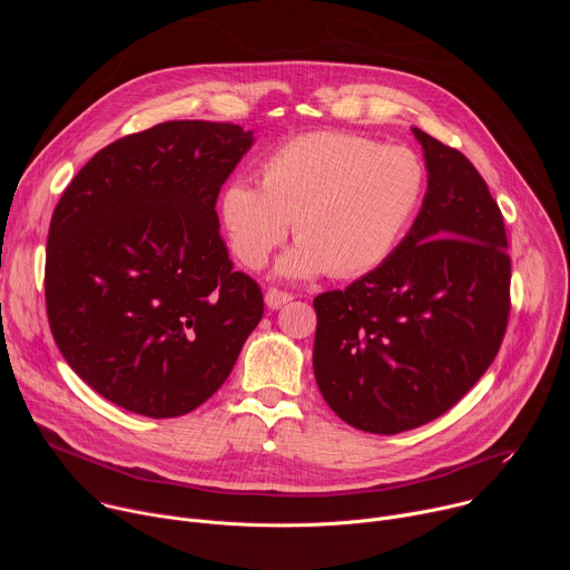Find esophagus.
<instances>
[{
  "instance_id": "1",
  "label": "esophagus",
  "mask_w": 570,
  "mask_h": 570,
  "mask_svg": "<svg viewBox=\"0 0 570 570\" xmlns=\"http://www.w3.org/2000/svg\"><path fill=\"white\" fill-rule=\"evenodd\" d=\"M291 299H293L291 293H284V291H277V288H268L266 295H264V302H266V306H268L271 311L282 308V306H284L286 302H291Z\"/></svg>"
}]
</instances>
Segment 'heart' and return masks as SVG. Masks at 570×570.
<instances>
[{"label":"heart","mask_w":570,"mask_h":570,"mask_svg":"<svg viewBox=\"0 0 570 570\" xmlns=\"http://www.w3.org/2000/svg\"><path fill=\"white\" fill-rule=\"evenodd\" d=\"M422 189L424 169L409 148L317 130L273 150L259 167V187L232 180L218 214L243 266H264L293 220L297 246L279 259L277 275L311 279L330 271L347 279L390 257Z\"/></svg>","instance_id":"obj_1"}]
</instances>
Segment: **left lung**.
<instances>
[{
	"label": "left lung",
	"mask_w": 570,
	"mask_h": 570,
	"mask_svg": "<svg viewBox=\"0 0 570 570\" xmlns=\"http://www.w3.org/2000/svg\"><path fill=\"white\" fill-rule=\"evenodd\" d=\"M413 135L426 161L413 227L372 273L313 299L317 387L343 422L379 435L453 409L497 358L510 315L497 200L460 150Z\"/></svg>",
	"instance_id": "obj_1"
}]
</instances>
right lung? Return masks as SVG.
Returning <instances> with one entry per match:
<instances>
[{
    "instance_id": "add662e5",
    "label": "right lung",
    "mask_w": 570,
    "mask_h": 570,
    "mask_svg": "<svg viewBox=\"0 0 570 570\" xmlns=\"http://www.w3.org/2000/svg\"><path fill=\"white\" fill-rule=\"evenodd\" d=\"M253 144L236 124H157L99 150L53 209V341L80 379L130 413L198 409L264 315L257 282L232 271L216 214Z\"/></svg>"
}]
</instances>
